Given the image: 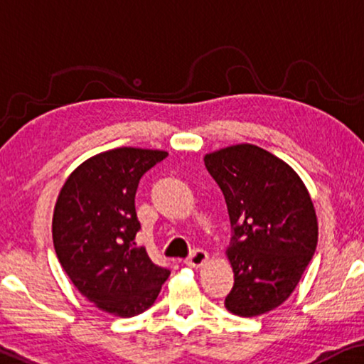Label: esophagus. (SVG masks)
I'll return each instance as SVG.
<instances>
[{
  "label": "esophagus",
  "instance_id": "1",
  "mask_svg": "<svg viewBox=\"0 0 364 364\" xmlns=\"http://www.w3.org/2000/svg\"><path fill=\"white\" fill-rule=\"evenodd\" d=\"M208 259H209V254L206 252V250L196 249V250H193L191 255H189L186 260H184V264L189 265V267L198 269V267H201V265L206 264Z\"/></svg>",
  "mask_w": 364,
  "mask_h": 364
}]
</instances>
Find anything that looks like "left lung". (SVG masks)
<instances>
[{
	"instance_id": "8db88e82",
	"label": "left lung",
	"mask_w": 364,
	"mask_h": 364,
	"mask_svg": "<svg viewBox=\"0 0 364 364\" xmlns=\"http://www.w3.org/2000/svg\"><path fill=\"white\" fill-rule=\"evenodd\" d=\"M204 165L232 228L234 287L224 305L237 316L267 314L289 299L315 254L318 223L309 189L284 160L249 143L208 153Z\"/></svg>"
}]
</instances>
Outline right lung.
<instances>
[{
    "label": "right lung",
    "instance_id": "right-lung-1",
    "mask_svg": "<svg viewBox=\"0 0 364 364\" xmlns=\"http://www.w3.org/2000/svg\"><path fill=\"white\" fill-rule=\"evenodd\" d=\"M166 156L132 146L99 153L70 173L55 201L53 240L59 262L75 289L110 315L143 314L170 275L133 242L140 229L138 183Z\"/></svg>",
    "mask_w": 364,
    "mask_h": 364
}]
</instances>
